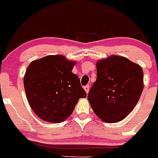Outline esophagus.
Here are the masks:
<instances>
[{"mask_svg": "<svg viewBox=\"0 0 158 158\" xmlns=\"http://www.w3.org/2000/svg\"><path fill=\"white\" fill-rule=\"evenodd\" d=\"M89 89H90V86H89V85H85V87H84V89L85 90L86 93H89Z\"/></svg>", "mask_w": 158, "mask_h": 158, "instance_id": "obj_1", "label": "esophagus"}]
</instances>
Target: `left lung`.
<instances>
[{"mask_svg": "<svg viewBox=\"0 0 158 158\" xmlns=\"http://www.w3.org/2000/svg\"><path fill=\"white\" fill-rule=\"evenodd\" d=\"M96 75L88 96L93 111L106 123L123 120L140 99L144 87L142 67L112 55L97 62Z\"/></svg>", "mask_w": 158, "mask_h": 158, "instance_id": "8db88e82", "label": "left lung"}]
</instances>
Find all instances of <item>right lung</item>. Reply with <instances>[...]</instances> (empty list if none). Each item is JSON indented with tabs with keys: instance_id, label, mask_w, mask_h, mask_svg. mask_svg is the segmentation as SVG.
Wrapping results in <instances>:
<instances>
[{
	"instance_id": "obj_1",
	"label": "right lung",
	"mask_w": 158,
	"mask_h": 158,
	"mask_svg": "<svg viewBox=\"0 0 158 158\" xmlns=\"http://www.w3.org/2000/svg\"><path fill=\"white\" fill-rule=\"evenodd\" d=\"M75 62L62 55H48L30 63L23 77L31 109L43 120L61 123L71 115L80 98L86 97Z\"/></svg>"
}]
</instances>
